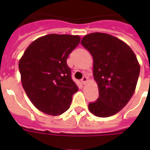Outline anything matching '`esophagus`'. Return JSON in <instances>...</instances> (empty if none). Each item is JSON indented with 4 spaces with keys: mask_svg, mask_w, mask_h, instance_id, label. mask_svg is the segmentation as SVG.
I'll use <instances>...</instances> for the list:
<instances>
[{
    "mask_svg": "<svg viewBox=\"0 0 150 150\" xmlns=\"http://www.w3.org/2000/svg\"><path fill=\"white\" fill-rule=\"evenodd\" d=\"M87 80H88V79H87L86 76H83L82 79H81V82H82V84H86V82H87Z\"/></svg>",
    "mask_w": 150,
    "mask_h": 150,
    "instance_id": "esophagus-1",
    "label": "esophagus"
}]
</instances>
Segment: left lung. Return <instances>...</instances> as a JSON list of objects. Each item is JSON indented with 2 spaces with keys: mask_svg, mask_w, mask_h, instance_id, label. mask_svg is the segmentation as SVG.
Instances as JSON below:
<instances>
[{
  "mask_svg": "<svg viewBox=\"0 0 150 150\" xmlns=\"http://www.w3.org/2000/svg\"><path fill=\"white\" fill-rule=\"evenodd\" d=\"M81 43L93 57V76L99 88V97L89 103V111L100 117L114 115L135 90L140 72L137 57L125 42L109 34H88Z\"/></svg>",
  "mask_w": 150,
  "mask_h": 150,
  "instance_id": "1",
  "label": "left lung"
}]
</instances>
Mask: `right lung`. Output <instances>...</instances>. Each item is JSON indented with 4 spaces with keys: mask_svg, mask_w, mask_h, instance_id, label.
<instances>
[{
    "mask_svg": "<svg viewBox=\"0 0 150 150\" xmlns=\"http://www.w3.org/2000/svg\"><path fill=\"white\" fill-rule=\"evenodd\" d=\"M79 36L50 34L27 47L18 64L23 89L33 104L50 115L70 107L78 86L67 64L68 55L80 43Z\"/></svg>",
    "mask_w": 150,
    "mask_h": 150,
    "instance_id": "right-lung-1",
    "label": "right lung"
}]
</instances>
